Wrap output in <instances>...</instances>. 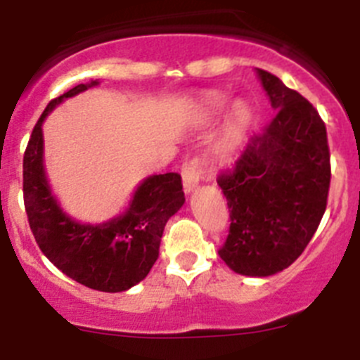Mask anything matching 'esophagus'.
<instances>
[{
	"label": "esophagus",
	"instance_id": "obj_1",
	"mask_svg": "<svg viewBox=\"0 0 360 360\" xmlns=\"http://www.w3.org/2000/svg\"><path fill=\"white\" fill-rule=\"evenodd\" d=\"M182 178H184V189L186 193L195 191L200 184V178H202V158L193 157L184 164L182 169Z\"/></svg>",
	"mask_w": 360,
	"mask_h": 360
}]
</instances>
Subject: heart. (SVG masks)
I'll list each match as a JSON object with an SVG mask.
<instances>
[{"label":"heart","mask_w":360,"mask_h":360,"mask_svg":"<svg viewBox=\"0 0 360 360\" xmlns=\"http://www.w3.org/2000/svg\"><path fill=\"white\" fill-rule=\"evenodd\" d=\"M207 104L212 108V110H219L221 104H224V98L214 95V97L209 98ZM249 119H250L249 106H247L245 103H241V101H238V103L232 106V122L236 124L238 128H240V126H245V124L249 122Z\"/></svg>","instance_id":"b5f03b06"}]
</instances>
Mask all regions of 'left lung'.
I'll return each instance as SVG.
<instances>
[{
    "label": "left lung",
    "mask_w": 360,
    "mask_h": 360,
    "mask_svg": "<svg viewBox=\"0 0 360 360\" xmlns=\"http://www.w3.org/2000/svg\"><path fill=\"white\" fill-rule=\"evenodd\" d=\"M257 77L276 113L219 173L231 227L218 254L238 274L266 278L290 266L316 234L332 169L316 108L270 72L257 68Z\"/></svg>",
    "instance_id": "left-lung-1"
}]
</instances>
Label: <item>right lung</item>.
<instances>
[{"instance_id": "1", "label": "right lung", "mask_w": 360, "mask_h": 360, "mask_svg": "<svg viewBox=\"0 0 360 360\" xmlns=\"http://www.w3.org/2000/svg\"><path fill=\"white\" fill-rule=\"evenodd\" d=\"M95 84H77L50 101L34 126L23 157L25 211L41 252L63 274L94 290L124 292L149 274L165 224L186 196L178 173L153 174L135 191L128 211L106 224H79L63 212L44 174L41 126L57 104Z\"/></svg>"}]
</instances>
